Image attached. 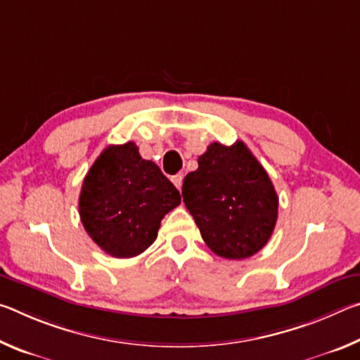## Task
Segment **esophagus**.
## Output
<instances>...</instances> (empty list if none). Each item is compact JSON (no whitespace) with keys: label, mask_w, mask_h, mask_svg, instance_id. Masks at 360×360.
<instances>
[{"label":"esophagus","mask_w":360,"mask_h":360,"mask_svg":"<svg viewBox=\"0 0 360 360\" xmlns=\"http://www.w3.org/2000/svg\"><path fill=\"white\" fill-rule=\"evenodd\" d=\"M172 181H173V184L179 188L181 191V187H182V174H176V176H173L172 178Z\"/></svg>","instance_id":"obj_1"}]
</instances>
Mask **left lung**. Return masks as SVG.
<instances>
[{
    "label": "left lung",
    "mask_w": 360,
    "mask_h": 360,
    "mask_svg": "<svg viewBox=\"0 0 360 360\" xmlns=\"http://www.w3.org/2000/svg\"><path fill=\"white\" fill-rule=\"evenodd\" d=\"M182 198L206 246L219 257H251L275 230L276 191L243 141L211 143L198 157V168L184 178Z\"/></svg>",
    "instance_id": "8db88e82"
}]
</instances>
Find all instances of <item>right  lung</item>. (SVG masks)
Returning a JSON list of instances; mask_svg holds the SVG:
<instances>
[{
	"label": "right lung",
	"instance_id": "1",
	"mask_svg": "<svg viewBox=\"0 0 360 360\" xmlns=\"http://www.w3.org/2000/svg\"><path fill=\"white\" fill-rule=\"evenodd\" d=\"M181 195L135 143L108 146L85 174L79 216L96 245L115 259L144 252Z\"/></svg>",
	"mask_w": 360,
	"mask_h": 360
}]
</instances>
